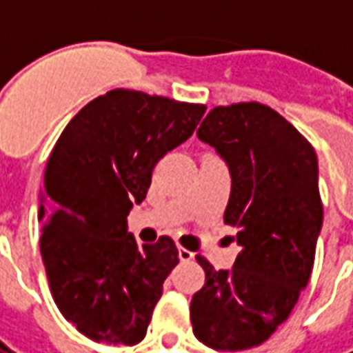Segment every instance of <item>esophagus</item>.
Masks as SVG:
<instances>
[{"instance_id": "1", "label": "esophagus", "mask_w": 353, "mask_h": 353, "mask_svg": "<svg viewBox=\"0 0 353 353\" xmlns=\"http://www.w3.org/2000/svg\"><path fill=\"white\" fill-rule=\"evenodd\" d=\"M177 253H179V259L183 261H191L192 257H194V253L191 252V250H185V248H179V250H177Z\"/></svg>"}]
</instances>
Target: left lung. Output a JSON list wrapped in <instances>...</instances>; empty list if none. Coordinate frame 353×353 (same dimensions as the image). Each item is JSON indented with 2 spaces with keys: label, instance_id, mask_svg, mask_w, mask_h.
I'll list each match as a JSON object with an SVG mask.
<instances>
[{
  "label": "left lung",
  "instance_id": "8db88e82",
  "mask_svg": "<svg viewBox=\"0 0 353 353\" xmlns=\"http://www.w3.org/2000/svg\"><path fill=\"white\" fill-rule=\"evenodd\" d=\"M232 179L225 223L242 245L232 270L206 272L192 295V333L208 348L259 346L289 318L310 280L323 223L318 157L295 126L259 101L217 105L199 128Z\"/></svg>",
  "mask_w": 353,
  "mask_h": 353
}]
</instances>
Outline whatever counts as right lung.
<instances>
[{"label": "right lung", "mask_w": 353, "mask_h": 353, "mask_svg": "<svg viewBox=\"0 0 353 353\" xmlns=\"http://www.w3.org/2000/svg\"><path fill=\"white\" fill-rule=\"evenodd\" d=\"M204 111L115 88L88 101L50 151L37 214L43 265L58 310L90 341L134 346L145 336L179 259L170 236L138 244L126 217L157 162L191 138Z\"/></svg>", "instance_id": "right-lung-1"}]
</instances>
